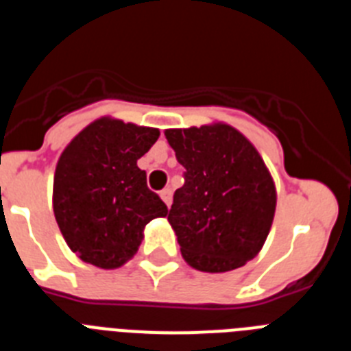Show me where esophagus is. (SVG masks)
Returning a JSON list of instances; mask_svg holds the SVG:
<instances>
[{
	"label": "esophagus",
	"instance_id": "34e87169",
	"mask_svg": "<svg viewBox=\"0 0 351 351\" xmlns=\"http://www.w3.org/2000/svg\"><path fill=\"white\" fill-rule=\"evenodd\" d=\"M160 197H161V200L167 204V206H170V204H172V190H170V188H165V190L161 191Z\"/></svg>",
	"mask_w": 351,
	"mask_h": 351
}]
</instances>
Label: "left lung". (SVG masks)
<instances>
[{"mask_svg":"<svg viewBox=\"0 0 351 351\" xmlns=\"http://www.w3.org/2000/svg\"><path fill=\"white\" fill-rule=\"evenodd\" d=\"M186 169L169 223L182 258L202 272L243 267L262 250L276 213V184L256 147L226 123L165 130Z\"/></svg>","mask_w":351,"mask_h":351,"instance_id":"obj_1","label":"left lung"}]
</instances>
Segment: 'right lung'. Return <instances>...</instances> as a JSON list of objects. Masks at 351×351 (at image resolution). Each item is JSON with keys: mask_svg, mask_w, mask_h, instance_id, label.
<instances>
[{"mask_svg": "<svg viewBox=\"0 0 351 351\" xmlns=\"http://www.w3.org/2000/svg\"><path fill=\"white\" fill-rule=\"evenodd\" d=\"M158 137V128L107 116L77 133L61 153L52 209L68 247L82 262L100 269L125 265L138 251L145 225L169 214L137 167Z\"/></svg>", "mask_w": 351, "mask_h": 351, "instance_id": "obj_1", "label": "right lung"}]
</instances>
